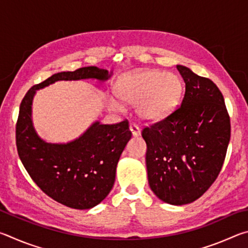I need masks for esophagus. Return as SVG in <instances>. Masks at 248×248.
Segmentation results:
<instances>
[{
  "label": "esophagus",
  "instance_id": "1",
  "mask_svg": "<svg viewBox=\"0 0 248 248\" xmlns=\"http://www.w3.org/2000/svg\"><path fill=\"white\" fill-rule=\"evenodd\" d=\"M129 129H130V131H131V133H132V136H133V137H139L140 134H141L140 129H139V127H138L137 124H130Z\"/></svg>",
  "mask_w": 248,
  "mask_h": 248
}]
</instances>
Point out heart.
<instances>
[{
	"label": "heart",
	"mask_w": 248,
	"mask_h": 248,
	"mask_svg": "<svg viewBox=\"0 0 248 248\" xmlns=\"http://www.w3.org/2000/svg\"><path fill=\"white\" fill-rule=\"evenodd\" d=\"M114 91L121 102L136 105L139 118L148 121L158 120L171 114L182 99L184 82L179 75L157 70H139L118 78ZM109 105L120 109L115 99Z\"/></svg>",
	"instance_id": "heart-1"
}]
</instances>
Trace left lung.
Listing matches in <instances>:
<instances>
[{
    "instance_id": "obj_1",
    "label": "left lung",
    "mask_w": 248,
    "mask_h": 248,
    "mask_svg": "<svg viewBox=\"0 0 248 248\" xmlns=\"http://www.w3.org/2000/svg\"><path fill=\"white\" fill-rule=\"evenodd\" d=\"M186 84L182 106L144 128L151 190L166 203L200 198L217 179L230 142L231 124L223 95L211 79L177 65Z\"/></svg>"
}]
</instances>
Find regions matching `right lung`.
<instances>
[{
    "instance_id": "1",
    "label": "right lung",
    "mask_w": 248,
    "mask_h": 248,
    "mask_svg": "<svg viewBox=\"0 0 248 248\" xmlns=\"http://www.w3.org/2000/svg\"><path fill=\"white\" fill-rule=\"evenodd\" d=\"M111 75L112 71L97 66L59 72L32 86L20 104L16 124L20 161L37 186L66 207L92 209L106 198L115 184L117 164L131 132L127 120L116 124L96 120L77 139L65 143L48 142L33 125V97L37 91L59 81L106 82Z\"/></svg>"
}]
</instances>
